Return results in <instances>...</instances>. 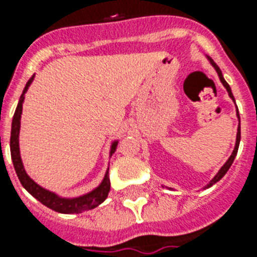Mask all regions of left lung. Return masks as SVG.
<instances>
[{
	"label": "left lung",
	"instance_id": "8db88e82",
	"mask_svg": "<svg viewBox=\"0 0 257 257\" xmlns=\"http://www.w3.org/2000/svg\"><path fill=\"white\" fill-rule=\"evenodd\" d=\"M209 60H210V63L213 64V67L216 68V71H217V74H219V78H220L221 84L224 85V88H226L227 92H228V96H230V97H231L232 100H234V96H232V93H231V88H230V85H228V84H227V82H226V79L223 78V74H221L220 68L217 67V66H216V64L213 63V60H212V59H209ZM237 115H238V119H239V114H238V110H237ZM239 140H241V128H239V125H238L237 140H235V147H234V151H232V154H231V156H230V158H228V160H227L226 164H224V165H223V167H221L220 171H219V172H217V175H216L215 178H213V179H212V180H210V183L208 184V187H210V186H213V184H215L216 182H219V180H220V179L223 178V176H224V175H226L227 171H228V169H230V167H231L232 161H234V158H235V156H237L238 146H239Z\"/></svg>",
	"mask_w": 257,
	"mask_h": 257
}]
</instances>
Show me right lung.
<instances>
[{"label": "right lung", "mask_w": 257, "mask_h": 257, "mask_svg": "<svg viewBox=\"0 0 257 257\" xmlns=\"http://www.w3.org/2000/svg\"><path fill=\"white\" fill-rule=\"evenodd\" d=\"M31 81H33V77L27 81L25 90H23V93L20 96L19 104L16 107L14 119H12V131H11V156H12L15 171L18 173V178H19L20 183H22V186H23L34 198L38 199L41 204H44L45 206H48V208H51L52 210L60 212V213H81V212H85V210L93 209L97 205H100L101 202L107 198V195H108V191H110V179H108V175H107V173L106 176H104V179H103L101 184L97 189L93 190L92 193L86 194V195H82V197H79V198L74 199L60 198L56 194H53L51 193V191H48V190L42 189V187H40L34 180H31V179L29 178V175L26 173L19 153V129L20 117H22V106H23V100H25V93L26 90H27V88H29V85L31 84ZM115 147H117V142L112 143L110 154H112V153L115 151Z\"/></svg>", "instance_id": "obj_1"}]
</instances>
